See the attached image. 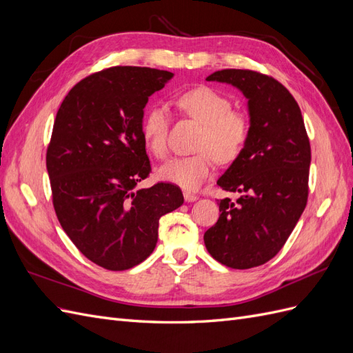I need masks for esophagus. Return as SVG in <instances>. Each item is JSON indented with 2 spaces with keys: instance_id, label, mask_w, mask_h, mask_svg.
<instances>
[{
  "instance_id": "1",
  "label": "esophagus",
  "mask_w": 353,
  "mask_h": 353,
  "mask_svg": "<svg viewBox=\"0 0 353 353\" xmlns=\"http://www.w3.org/2000/svg\"><path fill=\"white\" fill-rule=\"evenodd\" d=\"M184 199H185V201H196L199 199V196L190 193V191H184Z\"/></svg>"
}]
</instances>
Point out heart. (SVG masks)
<instances>
[{
    "label": "heart",
    "mask_w": 353,
    "mask_h": 353,
    "mask_svg": "<svg viewBox=\"0 0 353 353\" xmlns=\"http://www.w3.org/2000/svg\"><path fill=\"white\" fill-rule=\"evenodd\" d=\"M178 108L201 123L196 148L191 156L174 157L157 169L166 183L185 190H196L210 176L215 162L231 163L244 150L250 137L248 113L232 109L225 95L209 87H197L179 94ZM169 113L156 104L147 110L141 123V137L148 152L156 157L168 153Z\"/></svg>",
    "instance_id": "heart-1"
}]
</instances>
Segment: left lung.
Returning <instances> with one entry per match:
<instances>
[{
	"mask_svg": "<svg viewBox=\"0 0 353 353\" xmlns=\"http://www.w3.org/2000/svg\"><path fill=\"white\" fill-rule=\"evenodd\" d=\"M206 81L227 82L249 99L250 137L218 185L241 196L219 201L205 232L213 259L249 270L279 253L306 208L311 144L301 108L281 82L249 69H223Z\"/></svg>",
	"mask_w": 353,
	"mask_h": 353,
	"instance_id": "left-lung-1",
	"label": "left lung"
}]
</instances>
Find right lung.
Listing matches in <instances>:
<instances>
[{
	"mask_svg": "<svg viewBox=\"0 0 353 353\" xmlns=\"http://www.w3.org/2000/svg\"><path fill=\"white\" fill-rule=\"evenodd\" d=\"M172 77L150 68L103 69L74 85L57 112L47 148L52 206L72 243L104 270L147 259L159 219L184 203L170 183L135 190L152 172L144 108Z\"/></svg>",
	"mask_w": 353,
	"mask_h": 353,
	"instance_id": "right-lung-1",
	"label": "right lung"
}]
</instances>
